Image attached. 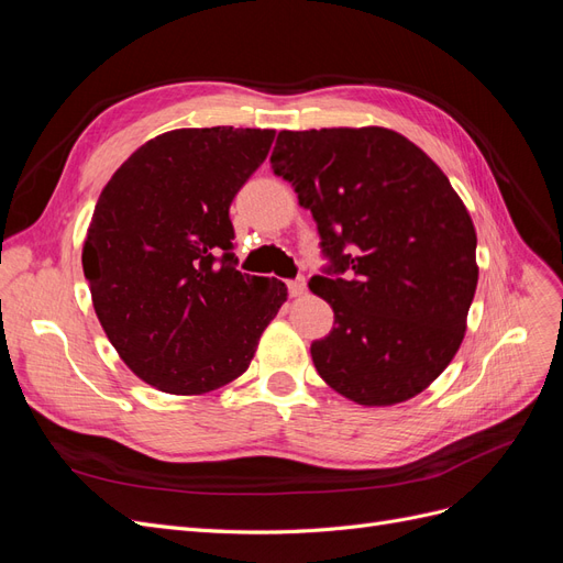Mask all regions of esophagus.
Returning <instances> with one entry per match:
<instances>
[{
	"instance_id": "1",
	"label": "esophagus",
	"mask_w": 563,
	"mask_h": 563,
	"mask_svg": "<svg viewBox=\"0 0 563 563\" xmlns=\"http://www.w3.org/2000/svg\"><path fill=\"white\" fill-rule=\"evenodd\" d=\"M286 286H288V296H291V298H300L305 294V279L302 277L288 279Z\"/></svg>"
}]
</instances>
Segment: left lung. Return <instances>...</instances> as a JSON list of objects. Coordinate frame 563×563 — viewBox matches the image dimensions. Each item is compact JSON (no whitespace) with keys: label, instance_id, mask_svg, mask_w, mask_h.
Wrapping results in <instances>:
<instances>
[{"label":"left lung","instance_id":"8db88e82","mask_svg":"<svg viewBox=\"0 0 563 563\" xmlns=\"http://www.w3.org/2000/svg\"><path fill=\"white\" fill-rule=\"evenodd\" d=\"M272 172L312 211L323 275L310 288L333 329L310 352L319 376L362 406L411 399L444 371L476 291V234L449 178L380 129L282 131Z\"/></svg>","mask_w":563,"mask_h":563}]
</instances>
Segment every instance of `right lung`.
I'll use <instances>...</instances> for the list:
<instances>
[{"instance_id": "obj_1", "label": "right lung", "mask_w": 563, "mask_h": 563, "mask_svg": "<svg viewBox=\"0 0 563 563\" xmlns=\"http://www.w3.org/2000/svg\"><path fill=\"white\" fill-rule=\"evenodd\" d=\"M275 131L178 129L145 143L100 192L81 265L110 343L168 395L249 368L286 286L236 269L230 203Z\"/></svg>"}]
</instances>
